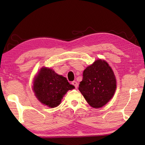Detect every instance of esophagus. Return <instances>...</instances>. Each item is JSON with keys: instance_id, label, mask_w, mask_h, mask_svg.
I'll return each instance as SVG.
<instances>
[{"instance_id": "1", "label": "esophagus", "mask_w": 145, "mask_h": 145, "mask_svg": "<svg viewBox=\"0 0 145 145\" xmlns=\"http://www.w3.org/2000/svg\"><path fill=\"white\" fill-rule=\"evenodd\" d=\"M72 84L74 86V87L76 88H77V87H78V83L76 82H75V81H73V82H72Z\"/></svg>"}]
</instances>
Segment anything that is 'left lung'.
<instances>
[{"label": "left lung", "mask_w": 145, "mask_h": 145, "mask_svg": "<svg viewBox=\"0 0 145 145\" xmlns=\"http://www.w3.org/2000/svg\"><path fill=\"white\" fill-rule=\"evenodd\" d=\"M116 87L113 70L106 61L99 59L84 71L78 90L91 106L98 108L112 99Z\"/></svg>", "instance_id": "1"}]
</instances>
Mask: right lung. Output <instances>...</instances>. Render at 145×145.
Returning <instances> with one entry per match:
<instances>
[{"mask_svg":"<svg viewBox=\"0 0 145 145\" xmlns=\"http://www.w3.org/2000/svg\"><path fill=\"white\" fill-rule=\"evenodd\" d=\"M75 87L64 76L57 74L50 69H41L33 82L36 97L43 104L54 108L59 105L64 95Z\"/></svg>","mask_w":145,"mask_h":145,"instance_id":"obj_1","label":"right lung"}]
</instances>
